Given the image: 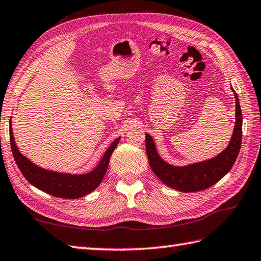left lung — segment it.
<instances>
[{
  "label": "left lung",
  "mask_w": 261,
  "mask_h": 261,
  "mask_svg": "<svg viewBox=\"0 0 261 261\" xmlns=\"http://www.w3.org/2000/svg\"><path fill=\"white\" fill-rule=\"evenodd\" d=\"M232 91L236 97V125L231 141L216 157L186 166L171 165L160 156L152 138L146 134V151L149 165L163 183L181 192H196L214 186L231 171L242 141V112L238 94L233 88Z\"/></svg>",
  "instance_id": "1"
}]
</instances>
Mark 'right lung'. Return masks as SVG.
I'll return each mask as SVG.
<instances>
[{
    "instance_id": "right-lung-1",
    "label": "right lung",
    "mask_w": 261,
    "mask_h": 261,
    "mask_svg": "<svg viewBox=\"0 0 261 261\" xmlns=\"http://www.w3.org/2000/svg\"><path fill=\"white\" fill-rule=\"evenodd\" d=\"M9 130L12 155L20 172L25 177V180L35 188L48 193V195L64 199H76L84 197L91 191H94L100 185V182L103 180L106 173L107 166H109L112 152H113L115 147L120 141L119 137L112 142L111 146L107 148L103 157H101L98 165L91 172L85 173V174H69V173L45 170V168L34 164L32 161H29L27 157L23 156L19 151L17 145H15L11 127V121H10Z\"/></svg>"
}]
</instances>
